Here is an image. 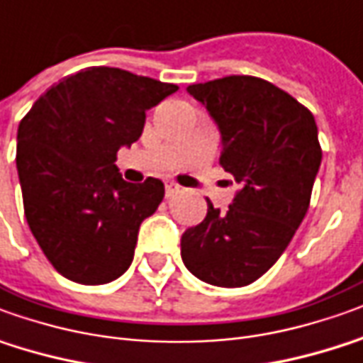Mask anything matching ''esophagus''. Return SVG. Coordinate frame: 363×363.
I'll list each match as a JSON object with an SVG mask.
<instances>
[{
    "mask_svg": "<svg viewBox=\"0 0 363 363\" xmlns=\"http://www.w3.org/2000/svg\"><path fill=\"white\" fill-rule=\"evenodd\" d=\"M179 189H182V187L177 186V184H166V197L176 196Z\"/></svg>",
    "mask_w": 363,
    "mask_h": 363,
    "instance_id": "esophagus-1",
    "label": "esophagus"
}]
</instances>
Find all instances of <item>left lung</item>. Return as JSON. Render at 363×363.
<instances>
[{"instance_id":"left-lung-1","label":"left lung","mask_w":363,"mask_h":363,"mask_svg":"<svg viewBox=\"0 0 363 363\" xmlns=\"http://www.w3.org/2000/svg\"><path fill=\"white\" fill-rule=\"evenodd\" d=\"M221 134V166L239 184L227 211L182 235V261L199 281L245 286L284 253L308 211L322 162L314 116L271 82L231 74L187 86Z\"/></svg>"}]
</instances>
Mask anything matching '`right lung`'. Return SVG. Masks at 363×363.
Wrapping results in <instances>:
<instances>
[{
    "label": "right lung",
    "instance_id": "obj_1",
    "mask_svg": "<svg viewBox=\"0 0 363 363\" xmlns=\"http://www.w3.org/2000/svg\"><path fill=\"white\" fill-rule=\"evenodd\" d=\"M176 84L112 67H89L39 96L17 130L25 217L65 279L104 284L128 271L142 221L164 184L124 182L116 152L142 136L146 110Z\"/></svg>",
    "mask_w": 363,
    "mask_h": 363
}]
</instances>
